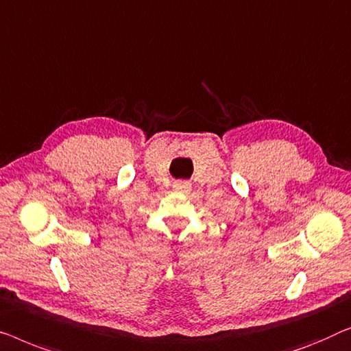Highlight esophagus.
Returning <instances> with one entry per match:
<instances>
[{
	"label": "esophagus",
	"instance_id": "34e87169",
	"mask_svg": "<svg viewBox=\"0 0 351 351\" xmlns=\"http://www.w3.org/2000/svg\"><path fill=\"white\" fill-rule=\"evenodd\" d=\"M191 182L186 181V180H178L173 182V189L176 192H182V194H186V192L191 191Z\"/></svg>",
	"mask_w": 351,
	"mask_h": 351
}]
</instances>
